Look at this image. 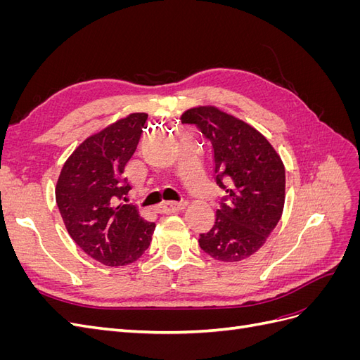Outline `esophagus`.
<instances>
[{
	"label": "esophagus",
	"mask_w": 360,
	"mask_h": 360,
	"mask_svg": "<svg viewBox=\"0 0 360 360\" xmlns=\"http://www.w3.org/2000/svg\"><path fill=\"white\" fill-rule=\"evenodd\" d=\"M184 207V202H174V201H167L158 205V212L163 214H169V213H176L180 212Z\"/></svg>",
	"instance_id": "obj_1"
}]
</instances>
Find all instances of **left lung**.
Wrapping results in <instances>:
<instances>
[{
	"mask_svg": "<svg viewBox=\"0 0 360 360\" xmlns=\"http://www.w3.org/2000/svg\"><path fill=\"white\" fill-rule=\"evenodd\" d=\"M181 122L197 126L213 147L216 183L225 191L214 224L200 246L224 263L242 261L263 246L285 202V168L255 127L212 105L195 106Z\"/></svg>",
	"mask_w": 360,
	"mask_h": 360,
	"instance_id": "1",
	"label": "left lung"
}]
</instances>
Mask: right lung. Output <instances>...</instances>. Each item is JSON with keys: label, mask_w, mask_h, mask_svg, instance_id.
Segmentation results:
<instances>
[{"label": "right lung", "mask_w": 360, "mask_h": 360, "mask_svg": "<svg viewBox=\"0 0 360 360\" xmlns=\"http://www.w3.org/2000/svg\"><path fill=\"white\" fill-rule=\"evenodd\" d=\"M147 117L129 114L86 138L64 162L57 180L56 200L68 233L86 255L110 267L136 261L156 228L134 204L120 202L130 191L122 174Z\"/></svg>", "instance_id": "obj_1"}]
</instances>
